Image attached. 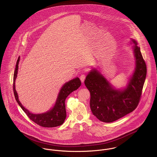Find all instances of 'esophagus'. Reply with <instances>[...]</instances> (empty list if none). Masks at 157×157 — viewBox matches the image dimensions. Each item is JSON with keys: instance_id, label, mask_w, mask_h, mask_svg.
Returning <instances> with one entry per match:
<instances>
[{"instance_id": "obj_1", "label": "esophagus", "mask_w": 157, "mask_h": 157, "mask_svg": "<svg viewBox=\"0 0 157 157\" xmlns=\"http://www.w3.org/2000/svg\"><path fill=\"white\" fill-rule=\"evenodd\" d=\"M80 79L82 83H83L84 82V81H85V75H84V74L81 75L80 77Z\"/></svg>"}]
</instances>
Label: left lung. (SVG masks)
<instances>
[{
	"instance_id": "1",
	"label": "left lung",
	"mask_w": 157,
	"mask_h": 157,
	"mask_svg": "<svg viewBox=\"0 0 157 157\" xmlns=\"http://www.w3.org/2000/svg\"><path fill=\"white\" fill-rule=\"evenodd\" d=\"M130 44L135 58V67L125 87L116 88L96 68L86 77L85 84L90 90V108L99 120L111 123L132 112L138 105L147 69L137 42L131 39Z\"/></svg>"
}]
</instances>
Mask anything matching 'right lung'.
<instances>
[{
  "label": "right lung",
  "mask_w": 157,
  "mask_h": 157,
  "mask_svg": "<svg viewBox=\"0 0 157 157\" xmlns=\"http://www.w3.org/2000/svg\"><path fill=\"white\" fill-rule=\"evenodd\" d=\"M20 61V57L16 63V68L13 77V90L15 98L25 112L27 116L34 123L45 128H53L62 125L65 121L67 117V112L65 109V100L67 96L74 90H77L81 85V82L78 77H75L69 82H66L61 88L57 95L54 106L52 109L42 113H33L29 112L26 109L19 100V96L16 90L15 82L17 77L19 63Z\"/></svg>",
  "instance_id": "add662e5"
}]
</instances>
